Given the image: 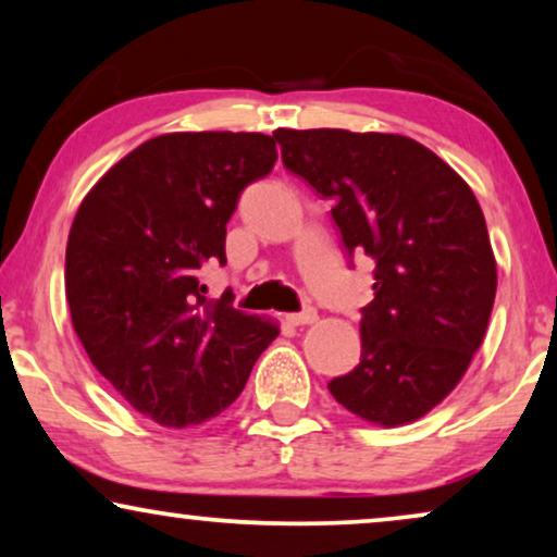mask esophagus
<instances>
[{
  "instance_id": "34e87169",
  "label": "esophagus",
  "mask_w": 557,
  "mask_h": 557,
  "mask_svg": "<svg viewBox=\"0 0 557 557\" xmlns=\"http://www.w3.org/2000/svg\"><path fill=\"white\" fill-rule=\"evenodd\" d=\"M288 324L299 326V324H314L317 322V309L314 307H307L301 311H296V314H288Z\"/></svg>"
}]
</instances>
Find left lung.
I'll list each match as a JSON object with an SVG mask.
<instances>
[{
    "label": "left lung",
    "instance_id": "left-lung-1",
    "mask_svg": "<svg viewBox=\"0 0 557 557\" xmlns=\"http://www.w3.org/2000/svg\"><path fill=\"white\" fill-rule=\"evenodd\" d=\"M273 139L286 170L332 200L349 263L375 261L360 364L330 393L370 423L416 421L454 391L490 324L497 263L474 193L408 136L278 128Z\"/></svg>",
    "mask_w": 557,
    "mask_h": 557
}]
</instances>
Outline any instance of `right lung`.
Instances as JSON below:
<instances>
[{
    "instance_id": "add662e5",
    "label": "right lung",
    "mask_w": 557,
    "mask_h": 557,
    "mask_svg": "<svg viewBox=\"0 0 557 557\" xmlns=\"http://www.w3.org/2000/svg\"><path fill=\"white\" fill-rule=\"evenodd\" d=\"M265 134L197 132L144 141L98 180L65 250L73 330L96 370L151 421L185 429L231 406L278 326L210 304L225 225L276 164Z\"/></svg>"
}]
</instances>
